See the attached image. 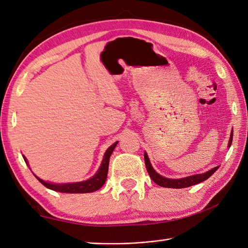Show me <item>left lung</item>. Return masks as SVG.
<instances>
[{
	"label": "left lung",
	"mask_w": 248,
	"mask_h": 248,
	"mask_svg": "<svg viewBox=\"0 0 248 248\" xmlns=\"http://www.w3.org/2000/svg\"><path fill=\"white\" fill-rule=\"evenodd\" d=\"M232 134L233 132L232 131V134H230L229 138V142H228V147H230L232 142ZM145 164H146V168L149 175L152 178V181L157 184L160 187H166V188H175V189H180V188H186L190 187L193 185H197L199 183H202L206 181L207 178H209L218 169V167H215L211 170L205 172V173H201V174H194V175H190L187 177H183V178H167L162 175H159L156 171L153 169V167L150 163V159L148 157V154L145 152Z\"/></svg>",
	"instance_id": "8db88e82"
}]
</instances>
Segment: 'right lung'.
<instances>
[{
    "label": "right lung",
    "instance_id": "1",
    "mask_svg": "<svg viewBox=\"0 0 248 248\" xmlns=\"http://www.w3.org/2000/svg\"><path fill=\"white\" fill-rule=\"evenodd\" d=\"M118 143V141L114 142L111 147H108V150L105 153L103 156L102 163L99 167V169L96 172V174L92 176L91 178L83 182H77V183H68V184H53L49 182H44L41 178L37 177V180L44 185L46 188L54 190V191L63 192V193H89L97 191L98 189H100L103 185H105L107 176H108V163H110V156L113 153L115 147ZM25 163L28 165V162L26 157L23 155Z\"/></svg>",
    "mask_w": 248,
    "mask_h": 248
}]
</instances>
